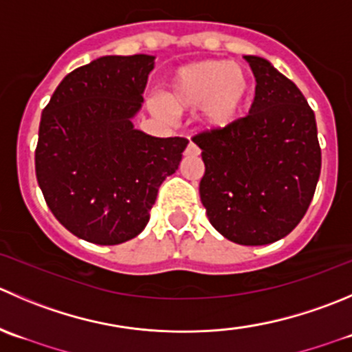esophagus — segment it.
I'll list each match as a JSON object with an SVG mask.
<instances>
[{
    "label": "esophagus",
    "instance_id": "1",
    "mask_svg": "<svg viewBox=\"0 0 352 352\" xmlns=\"http://www.w3.org/2000/svg\"><path fill=\"white\" fill-rule=\"evenodd\" d=\"M186 153H187V155H199V148H197V146L194 144V142H189V146H187Z\"/></svg>",
    "mask_w": 352,
    "mask_h": 352
}]
</instances>
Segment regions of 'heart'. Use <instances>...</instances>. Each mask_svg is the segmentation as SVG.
Instances as JSON below:
<instances>
[{
  "label": "heart",
  "instance_id": "b5f03b06",
  "mask_svg": "<svg viewBox=\"0 0 352 352\" xmlns=\"http://www.w3.org/2000/svg\"><path fill=\"white\" fill-rule=\"evenodd\" d=\"M251 98L252 80L244 67L228 60H204L177 68L165 100H153L151 104L165 117L201 108L206 127L225 129L244 117Z\"/></svg>",
  "mask_w": 352,
  "mask_h": 352
}]
</instances>
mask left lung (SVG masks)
I'll return each mask as SVG.
<instances>
[{"instance_id": "8db88e82", "label": "left lung", "mask_w": 352, "mask_h": 352, "mask_svg": "<svg viewBox=\"0 0 352 352\" xmlns=\"http://www.w3.org/2000/svg\"><path fill=\"white\" fill-rule=\"evenodd\" d=\"M256 77L248 117L194 135L210 223L235 244L285 237L308 211L322 170L315 113L298 85L265 58L244 56Z\"/></svg>"}]
</instances>
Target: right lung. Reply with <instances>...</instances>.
<instances>
[{"instance_id": "add662e5", "label": "right lung", "mask_w": 352, "mask_h": 352, "mask_svg": "<svg viewBox=\"0 0 352 352\" xmlns=\"http://www.w3.org/2000/svg\"><path fill=\"white\" fill-rule=\"evenodd\" d=\"M155 56H101L67 75L43 110L36 177L67 230L101 245L122 244L149 221L163 180L175 173L184 138L134 129Z\"/></svg>"}]
</instances>
